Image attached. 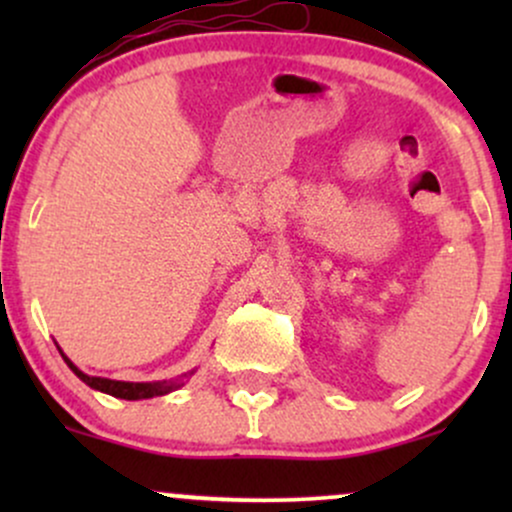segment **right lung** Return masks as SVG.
Segmentation results:
<instances>
[{"label":"right lung","instance_id":"add662e5","mask_svg":"<svg viewBox=\"0 0 512 512\" xmlns=\"http://www.w3.org/2000/svg\"><path fill=\"white\" fill-rule=\"evenodd\" d=\"M57 349H60V346H57ZM60 354L64 358V363L74 370L76 378L84 380L88 387H93V390H98V392H105V395H113L117 399H132V402L134 399H151V397L168 395V392L178 390V387L185 385V378L195 375V370H190V373H185L178 380H161V383H125V380H110V378H96V375H86L84 370L76 368L74 363L64 356L62 349H60Z\"/></svg>","mask_w":512,"mask_h":512}]
</instances>
